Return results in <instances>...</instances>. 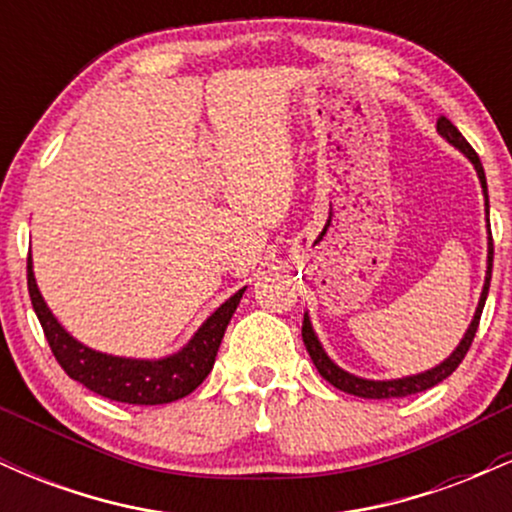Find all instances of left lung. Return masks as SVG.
Returning <instances> with one entry per match:
<instances>
[{"mask_svg": "<svg viewBox=\"0 0 512 512\" xmlns=\"http://www.w3.org/2000/svg\"><path fill=\"white\" fill-rule=\"evenodd\" d=\"M438 132L443 134L445 139L452 146H457V149L462 151L464 156L469 158V161L474 163V168H477V175L481 180V187H484V197H486V216H489V190H486V175H484V166H481L477 151L469 146L467 139L462 137L460 129H457L452 122L448 120L445 115L438 117ZM491 269H493V238H491V223H489V269H486V284H484V291H481V301H479V308L477 313H474V320L472 325H469L467 334H464V339L457 346L455 351H452L450 358H445L443 363L436 368L426 370V373H419V375H409V378H399V380H363V378H356V375L346 373L339 366H334L330 361V356L322 351L320 342H317L313 327H310V320L308 315H303V344L305 349H308L310 358H313L317 373L322 375V378L327 380V383L337 387V390L342 392H349V395H356V397H366V399H390V397H409V395H416V392H424L428 387L443 383L448 375H452V370L462 363V358L467 356L469 346L474 342V334L479 330V320H481V310H484V303H486V296H489V286H491Z\"/></svg>", "mask_w": 512, "mask_h": 512, "instance_id": "left-lung-1", "label": "left lung"}]
</instances>
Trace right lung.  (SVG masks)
<instances>
[{
	"label": "right lung",
	"mask_w": 512,
	"mask_h": 512,
	"mask_svg": "<svg viewBox=\"0 0 512 512\" xmlns=\"http://www.w3.org/2000/svg\"><path fill=\"white\" fill-rule=\"evenodd\" d=\"M28 293L35 315L43 325L45 339H48L52 356L57 358L64 373L69 378L88 387L96 395L115 399L125 404H168L175 399L190 395L202 385L211 366H214L216 351H219L223 332L236 313L243 291L233 293L226 303L216 310L214 315L199 327L192 342L175 356L161 358V361H134V358L105 356L91 351L88 346L79 344L62 330L60 322L40 296L38 286L33 279V264L28 255Z\"/></svg>",
	"instance_id": "1"
}]
</instances>
